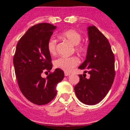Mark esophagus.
I'll list each match as a JSON object with an SVG mask.
<instances>
[{
  "instance_id": "1",
  "label": "esophagus",
  "mask_w": 130,
  "mask_h": 130,
  "mask_svg": "<svg viewBox=\"0 0 130 130\" xmlns=\"http://www.w3.org/2000/svg\"><path fill=\"white\" fill-rule=\"evenodd\" d=\"M64 75H65V76H68V75H70V73H68V72H65V73H64Z\"/></svg>"
}]
</instances>
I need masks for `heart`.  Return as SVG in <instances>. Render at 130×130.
Segmentation results:
<instances>
[{"label": "heart", "instance_id": "obj_1", "mask_svg": "<svg viewBox=\"0 0 130 130\" xmlns=\"http://www.w3.org/2000/svg\"><path fill=\"white\" fill-rule=\"evenodd\" d=\"M62 38L68 41L73 45H75V49L79 52L85 51V47L84 45L80 44L81 41V35L75 30L70 29L63 31L60 34ZM47 49L49 53L55 55L57 52V40L54 38H51L48 41ZM79 63V60L75 57H60L55 60L54 64L57 68L61 69L65 72H70Z\"/></svg>", "mask_w": 130, "mask_h": 130}]
</instances>
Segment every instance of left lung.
Wrapping results in <instances>:
<instances>
[{
    "label": "left lung",
    "mask_w": 130,
    "mask_h": 130,
    "mask_svg": "<svg viewBox=\"0 0 130 130\" xmlns=\"http://www.w3.org/2000/svg\"><path fill=\"white\" fill-rule=\"evenodd\" d=\"M88 43L86 60L79 68L88 72L87 79L79 75V82L74 87L75 94L82 103L95 105L104 99L114 81L115 56L110 43L95 26H88Z\"/></svg>",
    "instance_id": "8db88e82"
}]
</instances>
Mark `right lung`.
Instances as JSON below:
<instances>
[{
    "mask_svg": "<svg viewBox=\"0 0 130 130\" xmlns=\"http://www.w3.org/2000/svg\"><path fill=\"white\" fill-rule=\"evenodd\" d=\"M56 26L46 23L35 25L21 38L16 46L13 66L21 92L26 99L36 105H45L57 94L56 86L64 79L59 68L47 78L41 73L50 72L53 67L47 43Z\"/></svg>",
    "mask_w": 130,
    "mask_h": 130,
    "instance_id": "1",
    "label": "right lung"
}]
</instances>
